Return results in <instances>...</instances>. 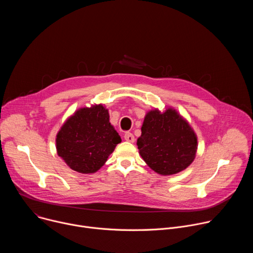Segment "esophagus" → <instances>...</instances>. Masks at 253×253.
Returning a JSON list of instances; mask_svg holds the SVG:
<instances>
[{
	"label": "esophagus",
	"mask_w": 253,
	"mask_h": 253,
	"mask_svg": "<svg viewBox=\"0 0 253 253\" xmlns=\"http://www.w3.org/2000/svg\"><path fill=\"white\" fill-rule=\"evenodd\" d=\"M124 139H125L126 141H128V142H131V143H133V142L135 141L134 135H133L132 133H130V132H126V133L124 134Z\"/></svg>",
	"instance_id": "obj_1"
}]
</instances>
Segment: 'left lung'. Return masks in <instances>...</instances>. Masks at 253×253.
<instances>
[{
	"mask_svg": "<svg viewBox=\"0 0 253 253\" xmlns=\"http://www.w3.org/2000/svg\"><path fill=\"white\" fill-rule=\"evenodd\" d=\"M137 140L139 153L155 172L172 175L186 169L194 160L197 137L189 123L172 108L149 111Z\"/></svg>",
	"mask_w": 253,
	"mask_h": 253,
	"instance_id": "1",
	"label": "left lung"
}]
</instances>
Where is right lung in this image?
<instances>
[{"label": "right lung", "mask_w": 253, "mask_h": 253, "mask_svg": "<svg viewBox=\"0 0 253 253\" xmlns=\"http://www.w3.org/2000/svg\"><path fill=\"white\" fill-rule=\"evenodd\" d=\"M120 142L108 110L99 104L81 108L68 118L57 134L56 148L71 169L88 174L98 171Z\"/></svg>", "instance_id": "obj_1"}]
</instances>
